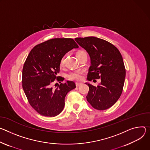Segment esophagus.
Instances as JSON below:
<instances>
[{
	"label": "esophagus",
	"mask_w": 150,
	"mask_h": 150,
	"mask_svg": "<svg viewBox=\"0 0 150 150\" xmlns=\"http://www.w3.org/2000/svg\"><path fill=\"white\" fill-rule=\"evenodd\" d=\"M81 84H82L81 83H77V82H76V87H79V86H80Z\"/></svg>",
	"instance_id": "obj_1"
}]
</instances>
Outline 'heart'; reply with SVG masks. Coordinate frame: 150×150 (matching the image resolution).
<instances>
[{
	"label": "heart",
	"mask_w": 150,
	"mask_h": 150,
	"mask_svg": "<svg viewBox=\"0 0 150 150\" xmlns=\"http://www.w3.org/2000/svg\"><path fill=\"white\" fill-rule=\"evenodd\" d=\"M86 53L84 51H79L76 53V57H77L80 55ZM61 67H63L64 65V57H62L60 61V64H59ZM83 71L82 70H79L77 71H73V72H70L69 73L67 76V77L69 80H73V81H80L83 79Z\"/></svg>",
	"instance_id": "heart-1"
}]
</instances>
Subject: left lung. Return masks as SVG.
Masks as SVG:
<instances>
[{"label":"left lung","mask_w":150,"mask_h":150,"mask_svg":"<svg viewBox=\"0 0 150 150\" xmlns=\"http://www.w3.org/2000/svg\"><path fill=\"white\" fill-rule=\"evenodd\" d=\"M75 40L91 58L88 80H101L97 86L86 83L89 87L87 101L95 109L107 110L117 101L123 91L126 70L122 56L115 46L101 39L91 36Z\"/></svg>","instance_id":"obj_1"}]
</instances>
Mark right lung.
<instances>
[{
	"instance_id": "obj_1",
	"label": "right lung",
	"mask_w": 150,
	"mask_h": 150,
	"mask_svg": "<svg viewBox=\"0 0 150 150\" xmlns=\"http://www.w3.org/2000/svg\"><path fill=\"white\" fill-rule=\"evenodd\" d=\"M79 46L73 39L55 38L37 45L29 53L23 66V88L30 105L39 114L55 117L63 110L65 97L76 88L73 81H67L54 90L51 86L59 72L61 58Z\"/></svg>"
}]
</instances>
